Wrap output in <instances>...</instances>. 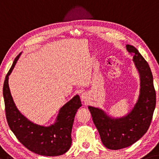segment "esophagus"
<instances>
[{"label":"esophagus","instance_id":"34e87169","mask_svg":"<svg viewBox=\"0 0 159 159\" xmlns=\"http://www.w3.org/2000/svg\"><path fill=\"white\" fill-rule=\"evenodd\" d=\"M88 94L87 93H83L81 95V96H80V98H81V100L83 102H86L87 100H88Z\"/></svg>","mask_w":159,"mask_h":159}]
</instances>
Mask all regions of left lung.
Listing matches in <instances>:
<instances>
[{"label": "left lung", "mask_w": 159, "mask_h": 159, "mask_svg": "<svg viewBox=\"0 0 159 159\" xmlns=\"http://www.w3.org/2000/svg\"><path fill=\"white\" fill-rule=\"evenodd\" d=\"M140 76L137 102L129 113L112 118L98 107L89 106L93 121L105 147L118 150L132 145L142 138L149 127L156 107V91L152 70L147 61L134 46L127 44Z\"/></svg>", "instance_id": "left-lung-1"}]
</instances>
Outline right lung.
I'll use <instances>...</instances> for the list:
<instances>
[{
  "mask_svg": "<svg viewBox=\"0 0 159 159\" xmlns=\"http://www.w3.org/2000/svg\"><path fill=\"white\" fill-rule=\"evenodd\" d=\"M21 53L17 55L5 79L3 93L5 110L7 124L17 139L30 151L37 154L56 157L66 153L71 145V130L74 117L81 106L78 95L66 102L61 109L56 122L49 127L32 122L17 110L8 85V78Z\"/></svg>",
  "mask_w": 159,
  "mask_h": 159,
  "instance_id": "right-lung-1",
  "label": "right lung"
}]
</instances>
